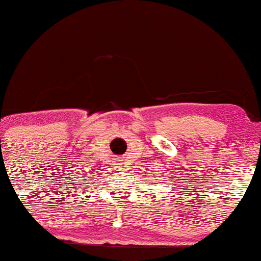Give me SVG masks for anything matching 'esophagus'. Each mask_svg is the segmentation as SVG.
Returning a JSON list of instances; mask_svg holds the SVG:
<instances>
[{
  "label": "esophagus",
  "mask_w": 261,
  "mask_h": 261,
  "mask_svg": "<svg viewBox=\"0 0 261 261\" xmlns=\"http://www.w3.org/2000/svg\"><path fill=\"white\" fill-rule=\"evenodd\" d=\"M118 165H122V163H118Z\"/></svg>",
  "instance_id": "obj_1"
}]
</instances>
